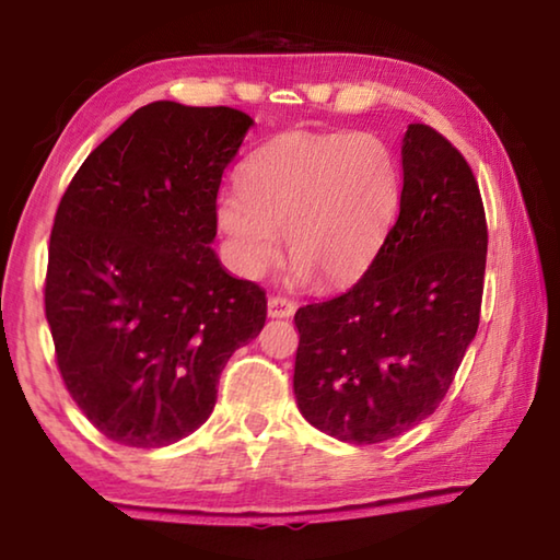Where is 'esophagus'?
<instances>
[{
    "label": "esophagus",
    "mask_w": 560,
    "mask_h": 560,
    "mask_svg": "<svg viewBox=\"0 0 560 560\" xmlns=\"http://www.w3.org/2000/svg\"><path fill=\"white\" fill-rule=\"evenodd\" d=\"M267 306L271 318H289L293 316V311H296V303L289 301L287 296H269Z\"/></svg>",
    "instance_id": "34e87169"
}]
</instances>
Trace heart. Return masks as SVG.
<instances>
[{"instance_id": "b5f03b06", "label": "heart", "mask_w": 560, "mask_h": 560, "mask_svg": "<svg viewBox=\"0 0 560 560\" xmlns=\"http://www.w3.org/2000/svg\"><path fill=\"white\" fill-rule=\"evenodd\" d=\"M400 202L393 150L375 132H283L244 160L242 189L217 197L234 267L259 277L283 244L293 273L355 279L375 259Z\"/></svg>"}]
</instances>
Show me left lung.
Segmentation results:
<instances>
[{
    "mask_svg": "<svg viewBox=\"0 0 560 560\" xmlns=\"http://www.w3.org/2000/svg\"><path fill=\"white\" fill-rule=\"evenodd\" d=\"M487 240L467 160L434 128L407 126L400 214L371 267L293 316V395L316 430L375 444L438 410L477 336Z\"/></svg>",
    "mask_w": 560,
    "mask_h": 560,
    "instance_id": "left-lung-1",
    "label": "left lung"
}]
</instances>
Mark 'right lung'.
I'll use <instances>...</instances> for the list:
<instances>
[{
  "label": "right lung",
  "instance_id": "right-lung-1",
  "mask_svg": "<svg viewBox=\"0 0 560 560\" xmlns=\"http://www.w3.org/2000/svg\"><path fill=\"white\" fill-rule=\"evenodd\" d=\"M252 118L155 101L83 160L59 202L44 306L66 390L101 434L167 447L217 402L267 293L212 249L217 192Z\"/></svg>",
  "mask_w": 560,
  "mask_h": 560
}]
</instances>
